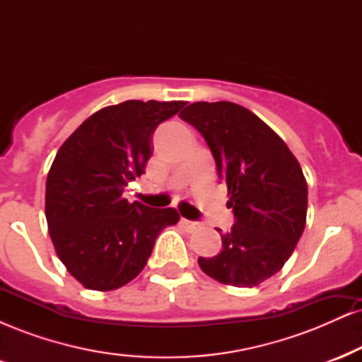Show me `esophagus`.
I'll return each instance as SVG.
<instances>
[{
    "label": "esophagus",
    "mask_w": 362,
    "mask_h": 362,
    "mask_svg": "<svg viewBox=\"0 0 362 362\" xmlns=\"http://www.w3.org/2000/svg\"><path fill=\"white\" fill-rule=\"evenodd\" d=\"M180 223L184 224V226H185L189 231H194V230H197V228H199V223H197V221H190V219H185V218H182Z\"/></svg>",
    "instance_id": "esophagus-1"
}]
</instances>
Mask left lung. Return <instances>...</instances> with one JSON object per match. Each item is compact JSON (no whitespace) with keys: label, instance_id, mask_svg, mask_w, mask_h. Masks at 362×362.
Wrapping results in <instances>:
<instances>
[{"label":"left lung","instance_id":"left-lung-1","mask_svg":"<svg viewBox=\"0 0 362 362\" xmlns=\"http://www.w3.org/2000/svg\"><path fill=\"white\" fill-rule=\"evenodd\" d=\"M180 119L201 132L228 187L235 224L223 248L199 257L207 276L252 288L279 272L306 224L308 185L289 148L265 122L233 102H195Z\"/></svg>","mask_w":362,"mask_h":362}]
</instances>
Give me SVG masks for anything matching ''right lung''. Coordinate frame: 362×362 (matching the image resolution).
Here are the masks:
<instances>
[{
  "instance_id": "right-lung-1",
  "label": "right lung",
  "mask_w": 362,
  "mask_h": 362,
  "mask_svg": "<svg viewBox=\"0 0 362 362\" xmlns=\"http://www.w3.org/2000/svg\"><path fill=\"white\" fill-rule=\"evenodd\" d=\"M185 102L127 100L95 112L59 148L45 182V218L54 248L85 288L112 291L143 271L158 235L178 221L122 197L143 175L151 134Z\"/></svg>"
}]
</instances>
